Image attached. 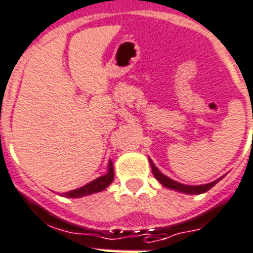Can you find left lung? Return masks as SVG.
Listing matches in <instances>:
<instances>
[{"instance_id": "left-lung-1", "label": "left lung", "mask_w": 253, "mask_h": 253, "mask_svg": "<svg viewBox=\"0 0 253 253\" xmlns=\"http://www.w3.org/2000/svg\"><path fill=\"white\" fill-rule=\"evenodd\" d=\"M149 162H150V166H151L154 176H155V178L158 179L160 183H162L163 186L168 187V189H170V190H174V191H178V193L190 194V195H194V194H203V193H206V191H208L210 189H212V187H213L214 185H216V183L220 181V179L224 178V176H222V177H220L218 179H216V181H212V182H210V183H204V185H195V186H193V185H183V183L177 182V181H174V179L167 177L166 174H163L159 169L156 168V166L154 164V163H152L151 159H149Z\"/></svg>"}]
</instances>
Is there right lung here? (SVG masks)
<instances>
[{
	"instance_id": "obj_1",
	"label": "right lung",
	"mask_w": 253,
	"mask_h": 253,
	"mask_svg": "<svg viewBox=\"0 0 253 253\" xmlns=\"http://www.w3.org/2000/svg\"><path fill=\"white\" fill-rule=\"evenodd\" d=\"M114 181V164L110 160L108 162V167H107V173L103 174V176L98 177L91 182L86 183L84 186L79 187L76 190H71L68 193H63L60 194L62 197L66 198H83L86 197V195H91V194L99 193V191H103L104 189H107L110 185Z\"/></svg>"
}]
</instances>
